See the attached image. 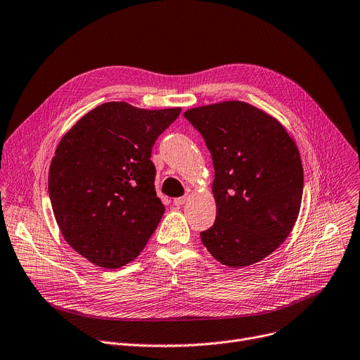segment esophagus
<instances>
[{"label": "esophagus", "mask_w": 360, "mask_h": 360, "mask_svg": "<svg viewBox=\"0 0 360 360\" xmlns=\"http://www.w3.org/2000/svg\"><path fill=\"white\" fill-rule=\"evenodd\" d=\"M188 198H190V197H188V195H184V197H178V198H175V200H174V204H175V205H182V204H185V202L188 201Z\"/></svg>", "instance_id": "esophagus-1"}]
</instances>
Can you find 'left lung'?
<instances>
[{
  "label": "left lung",
  "instance_id": "obj_1",
  "mask_svg": "<svg viewBox=\"0 0 360 360\" xmlns=\"http://www.w3.org/2000/svg\"><path fill=\"white\" fill-rule=\"evenodd\" d=\"M210 150L216 221L201 242L219 262L248 267L276 251L296 223L304 167L286 128L239 101L188 109Z\"/></svg>",
  "mask_w": 360,
  "mask_h": 360
}]
</instances>
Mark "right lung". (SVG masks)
Instances as JSON below:
<instances>
[{
	"mask_svg": "<svg viewBox=\"0 0 360 360\" xmlns=\"http://www.w3.org/2000/svg\"><path fill=\"white\" fill-rule=\"evenodd\" d=\"M179 113L108 102L56 147L48 176L53 216L70 247L94 266H125L156 231L165 205L155 190L151 147Z\"/></svg>",
	"mask_w": 360,
	"mask_h": 360,
	"instance_id": "obj_1",
	"label": "right lung"
}]
</instances>
